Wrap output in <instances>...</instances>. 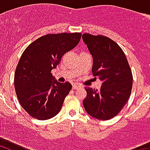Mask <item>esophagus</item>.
I'll list each match as a JSON object with an SVG mask.
<instances>
[{
    "label": "esophagus",
    "mask_w": 150,
    "mask_h": 150,
    "mask_svg": "<svg viewBox=\"0 0 150 150\" xmlns=\"http://www.w3.org/2000/svg\"><path fill=\"white\" fill-rule=\"evenodd\" d=\"M73 89H79V88H80L81 87L79 86V85H77V84H73Z\"/></svg>",
    "instance_id": "1"
}]
</instances>
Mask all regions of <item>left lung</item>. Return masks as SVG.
I'll return each instance as SVG.
<instances>
[{
  "label": "left lung",
  "instance_id": "8db88e82",
  "mask_svg": "<svg viewBox=\"0 0 150 150\" xmlns=\"http://www.w3.org/2000/svg\"><path fill=\"white\" fill-rule=\"evenodd\" d=\"M82 38L93 59V75L102 81L100 90L85 88L87 96L83 107L96 119H112L131 95L132 75L129 62L122 49L109 38L84 34Z\"/></svg>",
  "mask_w": 150,
  "mask_h": 150
}]
</instances>
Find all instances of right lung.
I'll return each instance as SVG.
<instances>
[{"mask_svg":"<svg viewBox=\"0 0 150 150\" xmlns=\"http://www.w3.org/2000/svg\"><path fill=\"white\" fill-rule=\"evenodd\" d=\"M80 38V33L46 34L25 50L16 68L14 87L19 103L30 116L48 120L61 110L72 85L59 83L50 72Z\"/></svg>","mask_w":150,"mask_h":150,"instance_id":"1","label":"right lung"}]
</instances>
